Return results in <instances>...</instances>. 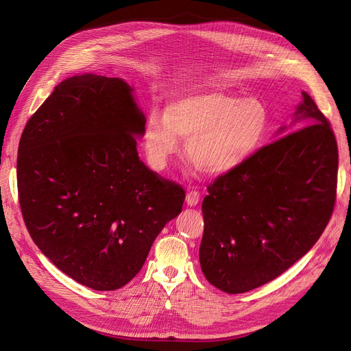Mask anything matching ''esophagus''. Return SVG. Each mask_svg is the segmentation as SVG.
<instances>
[{
	"mask_svg": "<svg viewBox=\"0 0 351 351\" xmlns=\"http://www.w3.org/2000/svg\"><path fill=\"white\" fill-rule=\"evenodd\" d=\"M199 200H200V195H199L197 191H189V192L186 193V204H188L189 206L197 205Z\"/></svg>",
	"mask_w": 351,
	"mask_h": 351,
	"instance_id": "1",
	"label": "esophagus"
}]
</instances>
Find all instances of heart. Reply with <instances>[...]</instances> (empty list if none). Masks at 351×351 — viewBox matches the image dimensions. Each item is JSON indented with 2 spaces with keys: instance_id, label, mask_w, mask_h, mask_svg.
Here are the masks:
<instances>
[{
  "instance_id": "heart-1",
  "label": "heart",
  "mask_w": 351,
  "mask_h": 351,
  "mask_svg": "<svg viewBox=\"0 0 351 351\" xmlns=\"http://www.w3.org/2000/svg\"><path fill=\"white\" fill-rule=\"evenodd\" d=\"M269 112L256 98L234 92L206 90L176 98L165 115L152 110L143 129L146 155L162 169L186 139L188 159L210 176L226 175L245 163L262 145Z\"/></svg>"
}]
</instances>
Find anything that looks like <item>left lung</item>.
Here are the masks:
<instances>
[{
    "label": "left lung",
    "instance_id": "left-lung-1",
    "mask_svg": "<svg viewBox=\"0 0 351 351\" xmlns=\"http://www.w3.org/2000/svg\"><path fill=\"white\" fill-rule=\"evenodd\" d=\"M302 95L294 121L304 126L208 186L199 261L219 290L245 293L278 278L315 246L333 213L336 136L315 101Z\"/></svg>",
    "mask_w": 351,
    "mask_h": 351
}]
</instances>
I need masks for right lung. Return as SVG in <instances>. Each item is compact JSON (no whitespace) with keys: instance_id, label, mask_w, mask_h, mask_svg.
I'll return each mask as SVG.
<instances>
[{"instance_id":"obj_1","label":"right lung","mask_w":351,"mask_h":351,"mask_svg":"<svg viewBox=\"0 0 351 351\" xmlns=\"http://www.w3.org/2000/svg\"><path fill=\"white\" fill-rule=\"evenodd\" d=\"M121 78L72 77L27 122L18 197L34 243L78 283L117 290L142 269L185 191L139 159L146 118Z\"/></svg>"}]
</instances>
